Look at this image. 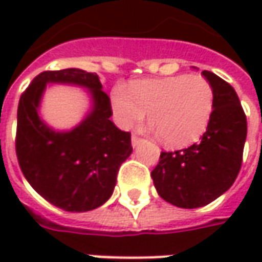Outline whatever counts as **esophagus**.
<instances>
[{"instance_id":"1","label":"esophagus","mask_w":262,"mask_h":262,"mask_svg":"<svg viewBox=\"0 0 262 262\" xmlns=\"http://www.w3.org/2000/svg\"><path fill=\"white\" fill-rule=\"evenodd\" d=\"M140 143H141V138L137 136H133V138H131V144H133V147H138L140 146Z\"/></svg>"}]
</instances>
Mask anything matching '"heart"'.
I'll return each instance as SVG.
<instances>
[{"label": "heart", "instance_id": "heart-1", "mask_svg": "<svg viewBox=\"0 0 262 262\" xmlns=\"http://www.w3.org/2000/svg\"><path fill=\"white\" fill-rule=\"evenodd\" d=\"M116 124L129 129L144 118L167 147L192 144L206 133L214 111V92L201 76L162 77L133 81L128 90L118 84L111 92Z\"/></svg>", "mask_w": 262, "mask_h": 262}]
</instances>
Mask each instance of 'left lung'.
I'll use <instances>...</instances> for the list:
<instances>
[{
	"instance_id": "8db88e82",
	"label": "left lung",
	"mask_w": 262,
	"mask_h": 262,
	"mask_svg": "<svg viewBox=\"0 0 262 262\" xmlns=\"http://www.w3.org/2000/svg\"><path fill=\"white\" fill-rule=\"evenodd\" d=\"M214 111L201 140L179 151H162L151 178L157 194L181 208L207 206L233 185L242 165L247 116L235 89L211 71Z\"/></svg>"
}]
</instances>
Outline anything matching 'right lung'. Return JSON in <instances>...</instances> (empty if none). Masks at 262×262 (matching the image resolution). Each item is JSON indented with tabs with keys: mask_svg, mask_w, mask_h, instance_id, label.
Returning a JSON list of instances; mask_svg holds the SVG:
<instances>
[{
	"mask_svg": "<svg viewBox=\"0 0 262 262\" xmlns=\"http://www.w3.org/2000/svg\"><path fill=\"white\" fill-rule=\"evenodd\" d=\"M48 84L83 86L92 100L85 119L70 132H56L38 115ZM109 96L97 74L80 68L43 71L20 97L15 153L39 195L66 211H90L111 198L119 166L133 153L131 134L109 119Z\"/></svg>",
	"mask_w": 262,
	"mask_h": 262,
	"instance_id": "obj_1",
	"label": "right lung"
}]
</instances>
